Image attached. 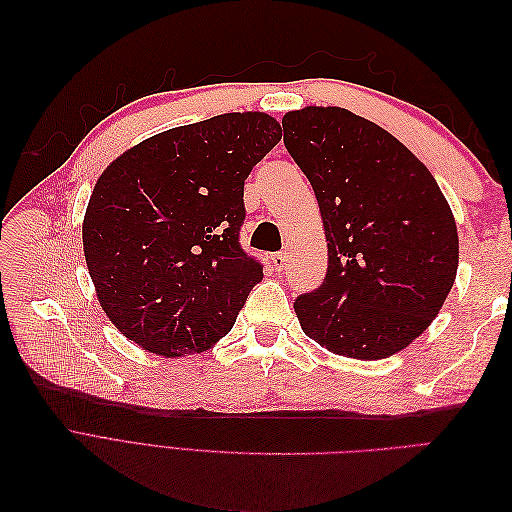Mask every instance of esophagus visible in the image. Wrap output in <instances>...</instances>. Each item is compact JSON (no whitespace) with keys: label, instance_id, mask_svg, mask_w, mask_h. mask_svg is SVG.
I'll return each instance as SVG.
<instances>
[{"label":"esophagus","instance_id":"1","mask_svg":"<svg viewBox=\"0 0 512 512\" xmlns=\"http://www.w3.org/2000/svg\"><path fill=\"white\" fill-rule=\"evenodd\" d=\"M288 265V256L286 254H273L271 256V267L277 271H284Z\"/></svg>","mask_w":512,"mask_h":512}]
</instances>
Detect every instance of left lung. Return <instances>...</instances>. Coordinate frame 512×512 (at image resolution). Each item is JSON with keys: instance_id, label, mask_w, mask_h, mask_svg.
Instances as JSON below:
<instances>
[{"instance_id": "obj_1", "label": "left lung", "mask_w": 512, "mask_h": 512, "mask_svg": "<svg viewBox=\"0 0 512 512\" xmlns=\"http://www.w3.org/2000/svg\"><path fill=\"white\" fill-rule=\"evenodd\" d=\"M284 145L309 179L329 269L294 312L322 348L380 361L440 314L459 267L451 205L429 168L378 123L339 106L282 119Z\"/></svg>"}]
</instances>
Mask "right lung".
<instances>
[{
  "instance_id": "1",
  "label": "right lung",
  "mask_w": 512,
  "mask_h": 512,
  "mask_svg": "<svg viewBox=\"0 0 512 512\" xmlns=\"http://www.w3.org/2000/svg\"><path fill=\"white\" fill-rule=\"evenodd\" d=\"M260 111L160 132L104 168L83 218V252L117 331L166 359L205 352L262 280L239 247L243 183L280 143Z\"/></svg>"
}]
</instances>
